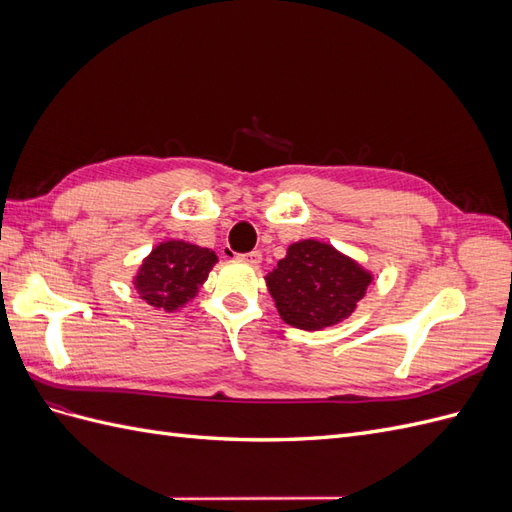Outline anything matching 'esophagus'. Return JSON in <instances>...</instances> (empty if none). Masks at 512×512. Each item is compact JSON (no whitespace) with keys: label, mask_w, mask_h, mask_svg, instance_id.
Listing matches in <instances>:
<instances>
[{"label":"esophagus","mask_w":512,"mask_h":512,"mask_svg":"<svg viewBox=\"0 0 512 512\" xmlns=\"http://www.w3.org/2000/svg\"><path fill=\"white\" fill-rule=\"evenodd\" d=\"M243 262H247V265H258V262L262 260V254L258 252V250H254V252H247V254H241L239 256Z\"/></svg>","instance_id":"1"}]
</instances>
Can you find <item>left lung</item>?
<instances>
[{"mask_svg": "<svg viewBox=\"0 0 512 512\" xmlns=\"http://www.w3.org/2000/svg\"><path fill=\"white\" fill-rule=\"evenodd\" d=\"M371 282L354 260L320 241L288 247L286 258L267 275L277 312L303 331H318L348 318Z\"/></svg>", "mask_w": 512, "mask_h": 512, "instance_id": "8db88e82", "label": "left lung"}]
</instances>
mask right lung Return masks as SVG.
I'll use <instances>...</instances> for the list:
<instances>
[{
  "label": "right lung",
  "mask_w": 512,
  "mask_h": 512,
  "mask_svg": "<svg viewBox=\"0 0 512 512\" xmlns=\"http://www.w3.org/2000/svg\"><path fill=\"white\" fill-rule=\"evenodd\" d=\"M215 262L218 256L207 247L166 241L143 262L141 273L136 275V288L149 305L173 312L194 297Z\"/></svg>",
  "instance_id": "1"
}]
</instances>
